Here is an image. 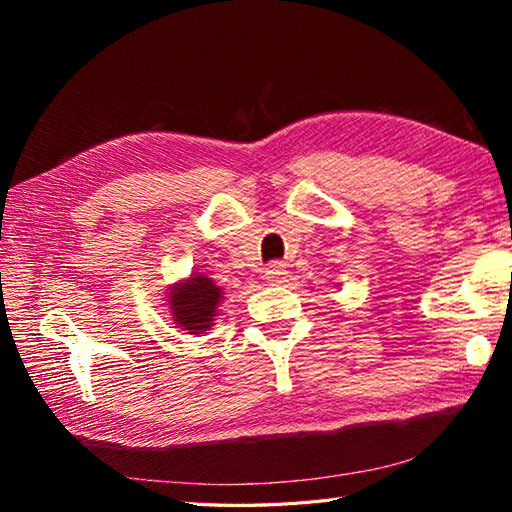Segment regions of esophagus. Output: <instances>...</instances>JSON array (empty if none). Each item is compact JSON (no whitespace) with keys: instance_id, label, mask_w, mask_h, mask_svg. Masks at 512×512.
I'll use <instances>...</instances> for the list:
<instances>
[{"instance_id":"obj_1","label":"esophagus","mask_w":512,"mask_h":512,"mask_svg":"<svg viewBox=\"0 0 512 512\" xmlns=\"http://www.w3.org/2000/svg\"><path fill=\"white\" fill-rule=\"evenodd\" d=\"M286 275H288V270H286L284 262H273L266 268V279L270 281V284H284Z\"/></svg>"}]
</instances>
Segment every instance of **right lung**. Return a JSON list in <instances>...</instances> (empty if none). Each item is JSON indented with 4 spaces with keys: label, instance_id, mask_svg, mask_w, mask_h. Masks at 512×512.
Segmentation results:
<instances>
[{
    "label": "right lung",
    "instance_id": "1",
    "mask_svg": "<svg viewBox=\"0 0 512 512\" xmlns=\"http://www.w3.org/2000/svg\"><path fill=\"white\" fill-rule=\"evenodd\" d=\"M222 299V286H217L211 277L193 273L189 279L171 286V317L180 330H187V334H202L213 325Z\"/></svg>",
    "mask_w": 512,
    "mask_h": 512
}]
</instances>
